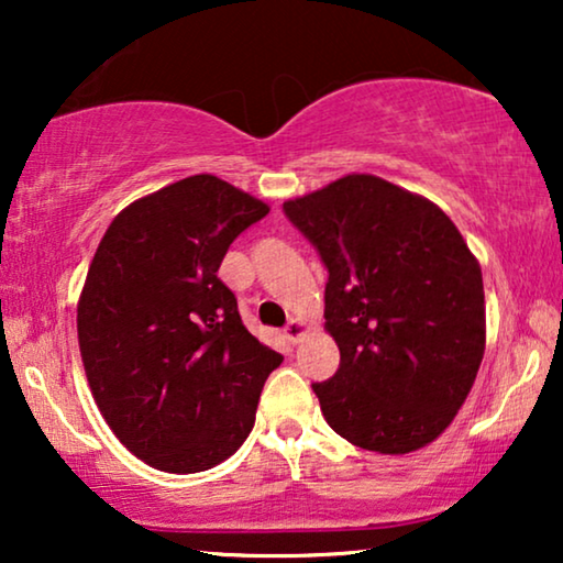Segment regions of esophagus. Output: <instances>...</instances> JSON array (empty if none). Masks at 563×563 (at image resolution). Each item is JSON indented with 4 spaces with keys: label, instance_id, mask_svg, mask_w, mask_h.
I'll return each instance as SVG.
<instances>
[{
    "label": "esophagus",
    "instance_id": "1",
    "mask_svg": "<svg viewBox=\"0 0 563 563\" xmlns=\"http://www.w3.org/2000/svg\"><path fill=\"white\" fill-rule=\"evenodd\" d=\"M305 335H307V322L299 320V318H291V320L287 322V328H284V338H287V341H289L291 345L302 341Z\"/></svg>",
    "mask_w": 563,
    "mask_h": 563
}]
</instances>
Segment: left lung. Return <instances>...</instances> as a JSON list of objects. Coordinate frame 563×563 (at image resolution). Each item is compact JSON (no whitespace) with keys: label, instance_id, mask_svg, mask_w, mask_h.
<instances>
[{"label":"left lung","instance_id":"obj_1","mask_svg":"<svg viewBox=\"0 0 563 563\" xmlns=\"http://www.w3.org/2000/svg\"><path fill=\"white\" fill-rule=\"evenodd\" d=\"M284 212L328 266L325 330L341 366L312 384L328 426L389 456L426 449L484 358L479 261L441 207L372 174L287 199Z\"/></svg>","mask_w":563,"mask_h":563}]
</instances>
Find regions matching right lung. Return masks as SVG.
<instances>
[{"mask_svg": "<svg viewBox=\"0 0 563 563\" xmlns=\"http://www.w3.org/2000/svg\"><path fill=\"white\" fill-rule=\"evenodd\" d=\"M266 214L218 176H187L130 202L91 258L76 307L89 389L118 441L161 472L233 456L284 361L218 279L230 243Z\"/></svg>", "mask_w": 563, "mask_h": 563, "instance_id": "obj_1", "label": "right lung"}]
</instances>
